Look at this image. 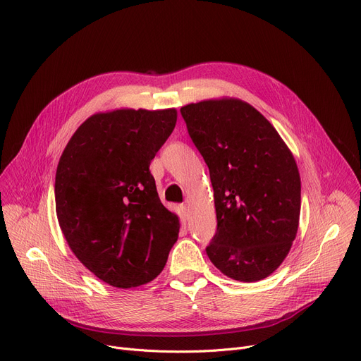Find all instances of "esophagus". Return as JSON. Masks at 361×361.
<instances>
[{"label":"esophagus","mask_w":361,"mask_h":361,"mask_svg":"<svg viewBox=\"0 0 361 361\" xmlns=\"http://www.w3.org/2000/svg\"><path fill=\"white\" fill-rule=\"evenodd\" d=\"M180 212H181V216H183L184 219L188 218V207H187V204H181L180 206Z\"/></svg>","instance_id":"34e87169"}]
</instances>
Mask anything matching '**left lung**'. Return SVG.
Wrapping results in <instances>:
<instances>
[{
  "label": "left lung",
  "instance_id": "obj_1",
  "mask_svg": "<svg viewBox=\"0 0 361 361\" xmlns=\"http://www.w3.org/2000/svg\"><path fill=\"white\" fill-rule=\"evenodd\" d=\"M209 166L218 228L207 257L225 276H270L296 238L300 177L289 148L248 103L207 100L180 110Z\"/></svg>",
  "mask_w": 361,
  "mask_h": 361
}]
</instances>
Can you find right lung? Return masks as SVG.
<instances>
[{
	"label": "right lung",
	"mask_w": 361,
	"mask_h": 361,
	"mask_svg": "<svg viewBox=\"0 0 361 361\" xmlns=\"http://www.w3.org/2000/svg\"><path fill=\"white\" fill-rule=\"evenodd\" d=\"M177 111L114 110L88 117L69 139L55 177L56 214L75 257L110 286L154 280L180 222L159 200L151 161Z\"/></svg>",
	"instance_id": "add662e5"
}]
</instances>
